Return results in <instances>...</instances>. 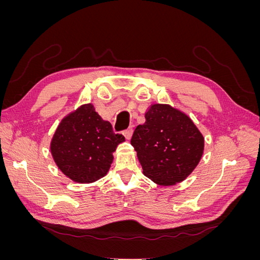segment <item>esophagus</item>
<instances>
[{
	"mask_svg": "<svg viewBox=\"0 0 260 260\" xmlns=\"http://www.w3.org/2000/svg\"><path fill=\"white\" fill-rule=\"evenodd\" d=\"M122 133H123V136H124V138H125V139H127V140H130V139H131V137H132L133 129H132V127H129L127 130H124Z\"/></svg>",
	"mask_w": 260,
	"mask_h": 260,
	"instance_id": "obj_1",
	"label": "esophagus"
}]
</instances>
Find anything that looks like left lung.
<instances>
[{
	"mask_svg": "<svg viewBox=\"0 0 260 260\" xmlns=\"http://www.w3.org/2000/svg\"><path fill=\"white\" fill-rule=\"evenodd\" d=\"M143 174L158 185L182 182L198 166L204 137L191 118L168 104H153L131 139Z\"/></svg>",
	"mask_w": 260,
	"mask_h": 260,
	"instance_id": "obj_1",
	"label": "left lung"
}]
</instances>
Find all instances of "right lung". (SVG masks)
Masks as SVG:
<instances>
[{"label": "right lung", "mask_w": 260, "mask_h": 260, "mask_svg": "<svg viewBox=\"0 0 260 260\" xmlns=\"http://www.w3.org/2000/svg\"><path fill=\"white\" fill-rule=\"evenodd\" d=\"M123 141L92 104H84L62 118L51 141V153L66 177L92 183L107 175L113 153Z\"/></svg>", "instance_id": "add662e5"}]
</instances>
